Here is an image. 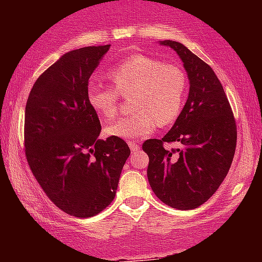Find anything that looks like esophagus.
I'll return each instance as SVG.
<instances>
[{
    "label": "esophagus",
    "mask_w": 262,
    "mask_h": 262,
    "mask_svg": "<svg viewBox=\"0 0 262 262\" xmlns=\"http://www.w3.org/2000/svg\"><path fill=\"white\" fill-rule=\"evenodd\" d=\"M128 145H129V148H131V151H133V152H136V151H139V149H140V145L136 144L135 142H129Z\"/></svg>",
    "instance_id": "esophagus-1"
}]
</instances>
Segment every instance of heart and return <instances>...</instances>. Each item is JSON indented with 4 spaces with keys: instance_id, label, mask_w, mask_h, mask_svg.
I'll use <instances>...</instances> for the list:
<instances>
[{
    "instance_id": "1",
    "label": "heart",
    "mask_w": 262,
    "mask_h": 262,
    "mask_svg": "<svg viewBox=\"0 0 262 262\" xmlns=\"http://www.w3.org/2000/svg\"><path fill=\"white\" fill-rule=\"evenodd\" d=\"M113 86L89 84L86 99L92 110L102 120L117 115L119 95L129 98L134 111L108 124L105 133L120 139L144 138L157 124L173 123L184 107L187 93V76L181 66L164 62L145 55H134L108 69Z\"/></svg>"
}]
</instances>
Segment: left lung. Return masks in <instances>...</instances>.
<instances>
[{"mask_svg": "<svg viewBox=\"0 0 262 262\" xmlns=\"http://www.w3.org/2000/svg\"><path fill=\"white\" fill-rule=\"evenodd\" d=\"M181 57L190 81L189 97L163 139H148L147 176L161 202L177 210L200 207L217 190L232 164L237 131L228 98L211 67L174 40L161 41ZM180 147L166 150L165 142Z\"/></svg>", "mask_w": 262, "mask_h": 262, "instance_id": "1", "label": "left lung"}]
</instances>
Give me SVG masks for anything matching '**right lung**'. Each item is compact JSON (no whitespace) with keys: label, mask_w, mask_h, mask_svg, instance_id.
Instances as JSON below:
<instances>
[{"label":"right lung","mask_w":262,"mask_h":262,"mask_svg":"<svg viewBox=\"0 0 262 262\" xmlns=\"http://www.w3.org/2000/svg\"><path fill=\"white\" fill-rule=\"evenodd\" d=\"M110 45L62 55L30 92L25 110V154L46 195L67 214L90 217L117 193L128 145L98 139L101 123L86 99L89 78Z\"/></svg>","instance_id":"1"}]
</instances>
